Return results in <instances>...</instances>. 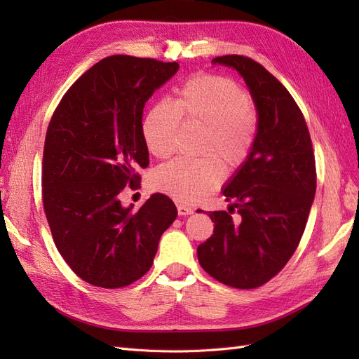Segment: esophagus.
<instances>
[{
  "instance_id": "obj_1",
  "label": "esophagus",
  "mask_w": 359,
  "mask_h": 359,
  "mask_svg": "<svg viewBox=\"0 0 359 359\" xmlns=\"http://www.w3.org/2000/svg\"><path fill=\"white\" fill-rule=\"evenodd\" d=\"M177 210H178V214H180V215H190V214H193V208H191V206L182 205V203L177 205Z\"/></svg>"
}]
</instances>
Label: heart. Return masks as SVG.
I'll return each mask as SVG.
<instances>
[{
  "mask_svg": "<svg viewBox=\"0 0 359 359\" xmlns=\"http://www.w3.org/2000/svg\"><path fill=\"white\" fill-rule=\"evenodd\" d=\"M182 121L203 127L201 158H178L160 166L153 186L184 203L208 196L223 181L224 169H241L253 153L259 116L248 94L231 78L201 73L182 83L177 102L160 100L151 107L142 132L149 153L168 158L177 148Z\"/></svg>",
  "mask_w": 359,
  "mask_h": 359,
  "instance_id": "heart-1",
  "label": "heart"
}]
</instances>
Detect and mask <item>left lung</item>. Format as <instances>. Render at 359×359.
Returning <instances> with one entry per match:
<instances>
[{
    "label": "left lung",
    "mask_w": 359,
    "mask_h": 359,
    "mask_svg": "<svg viewBox=\"0 0 359 359\" xmlns=\"http://www.w3.org/2000/svg\"><path fill=\"white\" fill-rule=\"evenodd\" d=\"M212 62L243 76L259 132L252 156L223 189L226 201L233 202L229 212L208 214L214 233L198 247V259L220 283L255 289L276 277L295 253L316 193V161L299 106L276 76L243 55Z\"/></svg>",
    "instance_id": "1"
}]
</instances>
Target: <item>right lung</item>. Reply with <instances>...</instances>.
<instances>
[{"label":"right lung","instance_id":"obj_1","mask_svg":"<svg viewBox=\"0 0 359 359\" xmlns=\"http://www.w3.org/2000/svg\"><path fill=\"white\" fill-rule=\"evenodd\" d=\"M180 69L178 62L112 55L86 70L62 95L46 132L43 208L60 255L86 283L118 289L153 265L177 206L156 193L140 210L119 194L140 187L149 165L144 106Z\"/></svg>","mask_w":359,"mask_h":359}]
</instances>
